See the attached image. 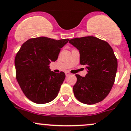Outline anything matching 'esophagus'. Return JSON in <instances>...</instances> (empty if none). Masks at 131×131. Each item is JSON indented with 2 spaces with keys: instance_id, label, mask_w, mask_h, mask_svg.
I'll return each mask as SVG.
<instances>
[{
  "instance_id": "1",
  "label": "esophagus",
  "mask_w": 131,
  "mask_h": 131,
  "mask_svg": "<svg viewBox=\"0 0 131 131\" xmlns=\"http://www.w3.org/2000/svg\"><path fill=\"white\" fill-rule=\"evenodd\" d=\"M65 75H66V76L68 77V76H69V75H70V73L69 72H66Z\"/></svg>"
}]
</instances>
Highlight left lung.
<instances>
[{"label":"left lung","instance_id":"left-lung-1","mask_svg":"<svg viewBox=\"0 0 131 131\" xmlns=\"http://www.w3.org/2000/svg\"><path fill=\"white\" fill-rule=\"evenodd\" d=\"M69 42L79 51L80 63L87 71L85 77L76 75L77 83L73 87L75 97L89 105L102 101L112 89L117 70L112 48L93 36L74 38Z\"/></svg>","mask_w":131,"mask_h":131}]
</instances>
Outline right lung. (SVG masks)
<instances>
[{
	"label": "right lung",
	"instance_id": "add662e5",
	"mask_svg": "<svg viewBox=\"0 0 131 131\" xmlns=\"http://www.w3.org/2000/svg\"><path fill=\"white\" fill-rule=\"evenodd\" d=\"M69 39L55 40L46 37L32 38L21 46L15 58L16 78L27 98L36 104H46L57 97L65 74L51 71L61 48Z\"/></svg>",
	"mask_w": 131,
	"mask_h": 131
}]
</instances>
